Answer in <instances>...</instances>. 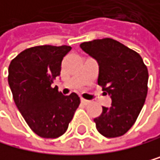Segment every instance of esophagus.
Returning a JSON list of instances; mask_svg holds the SVG:
<instances>
[{"instance_id": "1", "label": "esophagus", "mask_w": 160, "mask_h": 160, "mask_svg": "<svg viewBox=\"0 0 160 160\" xmlns=\"http://www.w3.org/2000/svg\"><path fill=\"white\" fill-rule=\"evenodd\" d=\"M81 102H82V104H83V105H88L91 103V101H88V100H86V99H81Z\"/></svg>"}]
</instances>
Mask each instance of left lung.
Here are the masks:
<instances>
[{
  "instance_id": "8db88e82",
  "label": "left lung",
  "mask_w": 160,
  "mask_h": 160,
  "mask_svg": "<svg viewBox=\"0 0 160 160\" xmlns=\"http://www.w3.org/2000/svg\"><path fill=\"white\" fill-rule=\"evenodd\" d=\"M99 64L98 85L112 99L110 108L94 119L105 137L124 135L133 126L147 96L148 70L136 51L111 38L97 39L81 45Z\"/></svg>"
}]
</instances>
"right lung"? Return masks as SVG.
Listing matches in <instances>:
<instances>
[{"label":"right lung","instance_id":"right-lung-1","mask_svg":"<svg viewBox=\"0 0 160 160\" xmlns=\"http://www.w3.org/2000/svg\"><path fill=\"white\" fill-rule=\"evenodd\" d=\"M70 49L66 45L31 47L19 53L9 66L14 102L28 126L42 138L63 134L81 103L75 92L63 96L51 86Z\"/></svg>","mask_w":160,"mask_h":160}]
</instances>
